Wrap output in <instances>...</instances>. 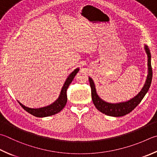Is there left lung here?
<instances>
[{
    "label": "left lung",
    "instance_id": "obj_1",
    "mask_svg": "<svg viewBox=\"0 0 157 157\" xmlns=\"http://www.w3.org/2000/svg\"><path fill=\"white\" fill-rule=\"evenodd\" d=\"M145 51L147 56V67H148V75L147 76L146 82L144 85L142 90L140 91L137 96L132 98V99L128 100L126 102H120V103H109L102 100L98 95L96 93L95 85H94L92 78L89 77L90 87L91 90V98L94 105H95L96 108L99 111L102 112V113L113 117H121L124 116L126 114L133 110L141 100L144 98L145 95L148 91L150 87L152 78V70L151 66V54H150V50L146 45H145Z\"/></svg>",
    "mask_w": 157,
    "mask_h": 157
}]
</instances>
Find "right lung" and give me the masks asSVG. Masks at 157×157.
Here are the masks:
<instances>
[{
	"label": "right lung",
	"instance_id": "right-lung-1",
	"mask_svg": "<svg viewBox=\"0 0 157 157\" xmlns=\"http://www.w3.org/2000/svg\"><path fill=\"white\" fill-rule=\"evenodd\" d=\"M78 71L79 69L76 68L68 76V77L67 78L66 82H64L63 87L61 89L59 96L57 100L53 102L52 104L39 109H31L26 107V106L23 105L20 102H18L19 104L22 106V107L25 109L26 111H27L28 113L37 117H48L59 113V112H60L62 109H63L64 106L66 105L67 90V88H68L70 84L72 82V80L75 78V76H76V74L78 73Z\"/></svg>",
	"mask_w": 157,
	"mask_h": 157
}]
</instances>
